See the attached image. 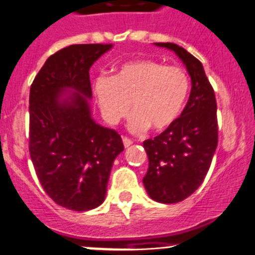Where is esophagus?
<instances>
[{"instance_id":"obj_1","label":"esophagus","mask_w":255,"mask_h":255,"mask_svg":"<svg viewBox=\"0 0 255 255\" xmlns=\"http://www.w3.org/2000/svg\"><path fill=\"white\" fill-rule=\"evenodd\" d=\"M123 143H124V147L128 148V147H130V145H131L132 141L130 140L129 138H123Z\"/></svg>"}]
</instances>
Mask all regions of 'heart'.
I'll list each match as a JSON object with an SVG mask.
<instances>
[{
	"label": "heart",
	"instance_id": "heart-1",
	"mask_svg": "<svg viewBox=\"0 0 255 255\" xmlns=\"http://www.w3.org/2000/svg\"><path fill=\"white\" fill-rule=\"evenodd\" d=\"M190 83L177 66L154 60L125 62L112 78L100 76L93 85L94 97L103 119L111 125L129 114V129L143 132L150 128L163 131L179 119L188 100Z\"/></svg>",
	"mask_w": 255,
	"mask_h": 255
}]
</instances>
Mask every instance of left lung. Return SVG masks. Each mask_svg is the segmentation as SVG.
<instances>
[{
	"label": "left lung",
	"mask_w": 255,
	"mask_h": 255,
	"mask_svg": "<svg viewBox=\"0 0 255 255\" xmlns=\"http://www.w3.org/2000/svg\"><path fill=\"white\" fill-rule=\"evenodd\" d=\"M167 48L185 65L191 91L184 111L170 128L143 141L149 167L143 184L158 203L181 202L200 186L217 148V103L203 65L175 43H154Z\"/></svg>",
	"instance_id": "1"
}]
</instances>
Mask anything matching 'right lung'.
<instances>
[{"label": "right lung", "instance_id": "1", "mask_svg": "<svg viewBox=\"0 0 255 255\" xmlns=\"http://www.w3.org/2000/svg\"><path fill=\"white\" fill-rule=\"evenodd\" d=\"M112 44H73L49 56L29 96V152L44 191L61 207L84 212L105 202L115 158V130L97 124L89 69Z\"/></svg>", "mask_w": 255, "mask_h": 255}]
</instances>
